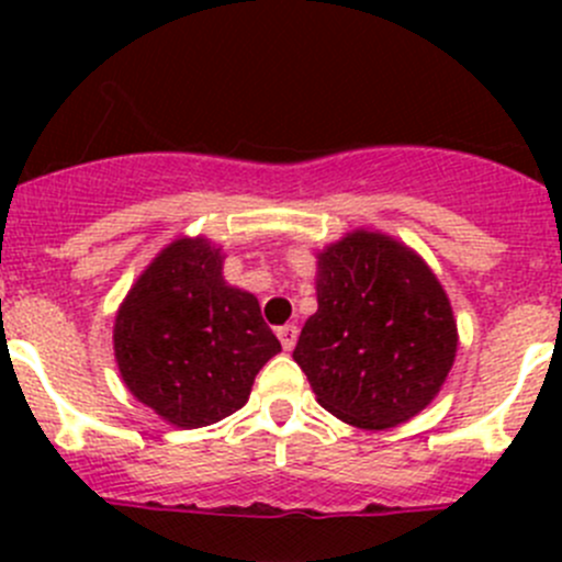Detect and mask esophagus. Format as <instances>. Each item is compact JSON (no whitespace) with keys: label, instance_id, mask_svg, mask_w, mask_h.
<instances>
[{"label":"esophagus","instance_id":"esophagus-1","mask_svg":"<svg viewBox=\"0 0 562 562\" xmlns=\"http://www.w3.org/2000/svg\"><path fill=\"white\" fill-rule=\"evenodd\" d=\"M277 337H280L282 348L293 350V345H296V339H299V326H293V323H288V326H280V328H277Z\"/></svg>","mask_w":562,"mask_h":562}]
</instances>
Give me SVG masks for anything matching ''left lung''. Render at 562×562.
<instances>
[{
  "instance_id": "8db88e82",
  "label": "left lung",
  "mask_w": 562,
  "mask_h": 562,
  "mask_svg": "<svg viewBox=\"0 0 562 562\" xmlns=\"http://www.w3.org/2000/svg\"><path fill=\"white\" fill-rule=\"evenodd\" d=\"M317 313L293 361L331 416L389 429L438 396L457 356V321L427 263L378 231L317 252Z\"/></svg>"
}]
</instances>
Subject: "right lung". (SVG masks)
I'll return each mask as SVG.
<instances>
[{
    "label": "right lung",
    "instance_id": "add662e5",
    "mask_svg": "<svg viewBox=\"0 0 562 562\" xmlns=\"http://www.w3.org/2000/svg\"><path fill=\"white\" fill-rule=\"evenodd\" d=\"M280 350L258 299L223 280V252L203 236L162 249L113 323L124 386L181 429L239 411L260 367Z\"/></svg>",
    "mask_w": 562,
    "mask_h": 562
}]
</instances>
